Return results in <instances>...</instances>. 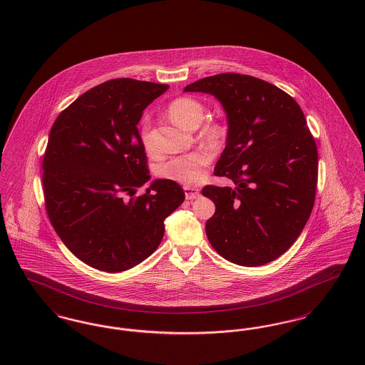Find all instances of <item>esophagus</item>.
<instances>
[{
	"mask_svg": "<svg viewBox=\"0 0 365 365\" xmlns=\"http://www.w3.org/2000/svg\"><path fill=\"white\" fill-rule=\"evenodd\" d=\"M183 190H185V195H186L187 200H195V198H198L201 195L198 189L191 187V186H185Z\"/></svg>",
	"mask_w": 365,
	"mask_h": 365,
	"instance_id": "obj_1",
	"label": "esophagus"
}]
</instances>
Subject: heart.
Segmentation results:
<instances>
[{"label": "heart", "mask_w": 365, "mask_h": 365, "mask_svg": "<svg viewBox=\"0 0 365 365\" xmlns=\"http://www.w3.org/2000/svg\"><path fill=\"white\" fill-rule=\"evenodd\" d=\"M168 115L180 127L194 130L204 120L205 109L198 101H195L192 98H187V97H182V98H176L171 104L168 105ZM226 127L219 123L207 124L201 130V134H200L201 139L210 148L220 145L226 138ZM140 139H142V143H143L146 152L153 153L155 146H153V140L150 137L148 120H145L142 125ZM212 156L213 155H212L210 149L202 148V149H198V150L191 152L187 155L173 157L158 167V175L164 179L173 180L176 183L187 185V186L197 185L204 179L205 168L208 167Z\"/></svg>", "instance_id": "1"}]
</instances>
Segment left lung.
Returning <instances> with one entry per match:
<instances>
[{
  "label": "left lung",
  "mask_w": 365,
  "mask_h": 365,
  "mask_svg": "<svg viewBox=\"0 0 365 365\" xmlns=\"http://www.w3.org/2000/svg\"><path fill=\"white\" fill-rule=\"evenodd\" d=\"M183 91L213 96L228 124L215 175L235 187L202 189L216 207L205 226L209 242L243 267L278 259L301 234L314 202L317 148L304 112L279 87L241 73L208 76Z\"/></svg>",
  "instance_id": "obj_1"
}]
</instances>
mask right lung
<instances>
[{
  "label": "right lung",
  "mask_w": 365,
  "mask_h": 365,
  "mask_svg": "<svg viewBox=\"0 0 365 365\" xmlns=\"http://www.w3.org/2000/svg\"><path fill=\"white\" fill-rule=\"evenodd\" d=\"M168 85L119 78L93 87L53 124L42 163L46 212L71 252L87 265L122 272L148 259L164 220L185 201L173 180H150L138 123Z\"/></svg>",
  "instance_id": "1"
}]
</instances>
